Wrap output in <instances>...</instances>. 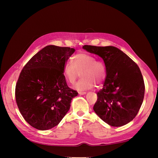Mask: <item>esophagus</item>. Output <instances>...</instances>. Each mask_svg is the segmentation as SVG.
<instances>
[{
	"instance_id": "34e87169",
	"label": "esophagus",
	"mask_w": 158,
	"mask_h": 158,
	"mask_svg": "<svg viewBox=\"0 0 158 158\" xmlns=\"http://www.w3.org/2000/svg\"><path fill=\"white\" fill-rule=\"evenodd\" d=\"M78 94L80 95H85V94H86V92H79Z\"/></svg>"
}]
</instances>
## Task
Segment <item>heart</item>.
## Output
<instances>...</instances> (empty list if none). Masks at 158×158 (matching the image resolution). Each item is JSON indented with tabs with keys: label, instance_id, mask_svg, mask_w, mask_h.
<instances>
[{
	"label": "heart",
	"instance_id": "1",
	"mask_svg": "<svg viewBox=\"0 0 158 158\" xmlns=\"http://www.w3.org/2000/svg\"><path fill=\"white\" fill-rule=\"evenodd\" d=\"M63 73L70 84H74L81 74L82 78L74 85V88L79 91L92 88L95 83L102 84L106 76V67L102 62L96 60L94 56L84 52L75 55L73 63L66 62L63 66Z\"/></svg>",
	"mask_w": 158,
	"mask_h": 158
}]
</instances>
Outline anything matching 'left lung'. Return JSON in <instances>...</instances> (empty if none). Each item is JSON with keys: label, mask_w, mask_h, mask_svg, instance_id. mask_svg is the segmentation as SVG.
<instances>
[{"label": "left lung", "mask_w": 158, "mask_h": 158, "mask_svg": "<svg viewBox=\"0 0 158 158\" xmlns=\"http://www.w3.org/2000/svg\"><path fill=\"white\" fill-rule=\"evenodd\" d=\"M83 49L104 61L106 78L97 93L94 111L112 127H121L136 116L144 96L145 85L138 65L113 46L84 45Z\"/></svg>", "instance_id": "8db88e82"}]
</instances>
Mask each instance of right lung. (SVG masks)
Returning a JSON list of instances; mask_svg holds the SVG:
<instances>
[{"label":"right lung","mask_w":158,"mask_h":158,"mask_svg":"<svg viewBox=\"0 0 158 158\" xmlns=\"http://www.w3.org/2000/svg\"><path fill=\"white\" fill-rule=\"evenodd\" d=\"M75 49L48 45L36 53L21 71L15 95L20 112L33 128H53L69 111L78 92L66 84L63 66Z\"/></svg>","instance_id":"obj_1"}]
</instances>
